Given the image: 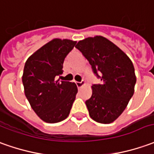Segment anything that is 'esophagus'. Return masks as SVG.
Here are the masks:
<instances>
[{"instance_id":"1","label":"esophagus","mask_w":154,"mask_h":154,"mask_svg":"<svg viewBox=\"0 0 154 154\" xmlns=\"http://www.w3.org/2000/svg\"><path fill=\"white\" fill-rule=\"evenodd\" d=\"M75 84H76V85H77L78 89H80V88L82 87L84 85H85L84 82H75Z\"/></svg>"}]
</instances>
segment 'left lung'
I'll use <instances>...</instances> for the list:
<instances>
[{"label": "left lung", "instance_id": "8db88e82", "mask_svg": "<svg viewBox=\"0 0 154 154\" xmlns=\"http://www.w3.org/2000/svg\"><path fill=\"white\" fill-rule=\"evenodd\" d=\"M75 48L100 79V83L92 85L91 97L85 101L90 116L100 123H111L123 112L134 93L137 79L132 62L101 36L81 40Z\"/></svg>", "mask_w": 154, "mask_h": 154}]
</instances>
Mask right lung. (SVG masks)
Masks as SVG:
<instances>
[{"mask_svg": "<svg viewBox=\"0 0 154 154\" xmlns=\"http://www.w3.org/2000/svg\"><path fill=\"white\" fill-rule=\"evenodd\" d=\"M76 42L55 38L43 45L25 63L22 84L31 107L45 122L56 123L68 117L78 89L75 83L60 81L64 59Z\"/></svg>", "mask_w": 154, "mask_h": 154, "instance_id": "obj_1", "label": "right lung"}]
</instances>
